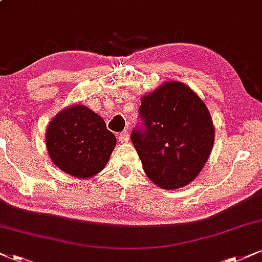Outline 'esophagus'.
Segmentation results:
<instances>
[{
	"mask_svg": "<svg viewBox=\"0 0 262 262\" xmlns=\"http://www.w3.org/2000/svg\"><path fill=\"white\" fill-rule=\"evenodd\" d=\"M128 139H129V137H128V132L127 130L122 132V133L118 134V140L121 141V143H127Z\"/></svg>",
	"mask_w": 262,
	"mask_h": 262,
	"instance_id": "1",
	"label": "esophagus"
}]
</instances>
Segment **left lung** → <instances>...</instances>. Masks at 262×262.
I'll use <instances>...</instances> for the list:
<instances>
[{"label":"left lung","instance_id":"1","mask_svg":"<svg viewBox=\"0 0 262 262\" xmlns=\"http://www.w3.org/2000/svg\"><path fill=\"white\" fill-rule=\"evenodd\" d=\"M130 139L146 176L164 189L194 180L208 160L214 127L206 104L177 81L144 96Z\"/></svg>","mask_w":262,"mask_h":262}]
</instances>
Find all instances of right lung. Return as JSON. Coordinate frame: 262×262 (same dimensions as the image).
<instances>
[{"label":"right lung","mask_w":262,"mask_h":262,"mask_svg":"<svg viewBox=\"0 0 262 262\" xmlns=\"http://www.w3.org/2000/svg\"><path fill=\"white\" fill-rule=\"evenodd\" d=\"M116 137L91 110L65 108L47 129V148L54 164L69 175L87 179L106 166Z\"/></svg>","instance_id":"right-lung-1"}]
</instances>
